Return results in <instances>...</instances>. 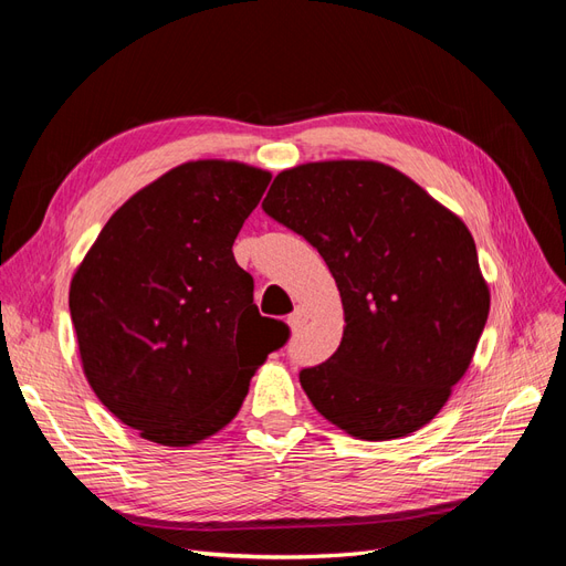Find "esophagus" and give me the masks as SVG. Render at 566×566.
I'll return each instance as SVG.
<instances>
[{"label": "esophagus", "mask_w": 566, "mask_h": 566, "mask_svg": "<svg viewBox=\"0 0 566 566\" xmlns=\"http://www.w3.org/2000/svg\"><path fill=\"white\" fill-rule=\"evenodd\" d=\"M306 321H310V316H306V312H304V310H295L293 314L287 316V325H290V331H293V333L302 331L304 325H306Z\"/></svg>", "instance_id": "34e87169"}]
</instances>
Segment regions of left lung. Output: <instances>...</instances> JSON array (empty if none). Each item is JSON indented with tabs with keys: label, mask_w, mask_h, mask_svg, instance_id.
I'll return each instance as SVG.
<instances>
[{
	"label": "left lung",
	"mask_w": 566,
	"mask_h": 566,
	"mask_svg": "<svg viewBox=\"0 0 566 566\" xmlns=\"http://www.w3.org/2000/svg\"><path fill=\"white\" fill-rule=\"evenodd\" d=\"M262 208L318 250L345 310L337 352L300 373L314 408L366 441L420 430L468 373L489 318L468 227L375 160L283 169Z\"/></svg>",
	"instance_id": "obj_1"
}]
</instances>
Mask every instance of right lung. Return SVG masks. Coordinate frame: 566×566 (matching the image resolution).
I'll return each instance as SVG.
<instances>
[{
    "instance_id": "1",
    "label": "right lung",
    "mask_w": 566,
    "mask_h": 566,
    "mask_svg": "<svg viewBox=\"0 0 566 566\" xmlns=\"http://www.w3.org/2000/svg\"><path fill=\"white\" fill-rule=\"evenodd\" d=\"M271 172L193 160L144 186L101 229L71 281L82 370L148 441L193 447L243 406L287 325L252 302L233 241Z\"/></svg>"
}]
</instances>
